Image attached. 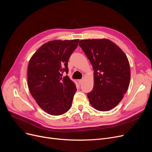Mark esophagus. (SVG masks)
Segmentation results:
<instances>
[{"label":"esophagus","instance_id":"obj_1","mask_svg":"<svg viewBox=\"0 0 152 152\" xmlns=\"http://www.w3.org/2000/svg\"><path fill=\"white\" fill-rule=\"evenodd\" d=\"M83 80H78V83L80 84H81L83 83Z\"/></svg>","mask_w":152,"mask_h":152}]
</instances>
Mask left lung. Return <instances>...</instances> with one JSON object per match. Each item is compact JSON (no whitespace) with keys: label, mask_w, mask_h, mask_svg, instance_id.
Instances as JSON below:
<instances>
[{"label":"left lung","mask_w":152,"mask_h":152,"mask_svg":"<svg viewBox=\"0 0 152 152\" xmlns=\"http://www.w3.org/2000/svg\"><path fill=\"white\" fill-rule=\"evenodd\" d=\"M79 45L94 69V87L88 94L91 105L100 111L115 107L127 92L130 80L129 60L107 38L81 39Z\"/></svg>","instance_id":"8db88e82"}]
</instances>
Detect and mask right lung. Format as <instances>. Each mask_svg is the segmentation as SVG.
Here are the masks:
<instances>
[{
	"mask_svg": "<svg viewBox=\"0 0 152 152\" xmlns=\"http://www.w3.org/2000/svg\"><path fill=\"white\" fill-rule=\"evenodd\" d=\"M78 39L45 43L31 57L27 80L30 93L45 112L60 115L70 109L76 91L68 72L69 58L78 45Z\"/></svg>",
	"mask_w": 152,
	"mask_h": 152,
	"instance_id": "right-lung-1",
	"label": "right lung"
}]
</instances>
